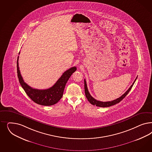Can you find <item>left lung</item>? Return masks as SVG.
<instances>
[{
	"instance_id": "obj_1",
	"label": "left lung",
	"mask_w": 152,
	"mask_h": 152,
	"mask_svg": "<svg viewBox=\"0 0 152 152\" xmlns=\"http://www.w3.org/2000/svg\"><path fill=\"white\" fill-rule=\"evenodd\" d=\"M137 79V77L135 79L134 82H133L132 85L130 87V88L127 89V91L123 94L121 97H120L119 98H117L115 100H113L111 101H108V102H102V101H97L96 99L93 98L92 97V96L90 94V93H89L88 91V88H87V83H86V81L84 79V91H85V94H86V96L87 98L88 101L91 103L92 104H93L94 106H98V107H110L111 106L113 105H115L117 103H119L121 101H122L124 98L126 97V96L127 95L128 93L130 92V91L131 90V89L132 88V86L134 85V84L135 83L136 79Z\"/></svg>"
}]
</instances>
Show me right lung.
Instances as JSON below:
<instances>
[{
  "label": "right lung",
  "instance_id": "right-lung-1",
  "mask_svg": "<svg viewBox=\"0 0 152 152\" xmlns=\"http://www.w3.org/2000/svg\"><path fill=\"white\" fill-rule=\"evenodd\" d=\"M18 58L19 56L17 63L18 78L22 87L29 98L35 103L43 106H51L58 102L63 95L64 88L69 79L77 70V68L74 66L65 71L53 87L46 89H37L31 87L24 82L20 73Z\"/></svg>",
  "mask_w": 152,
  "mask_h": 152
}]
</instances>
